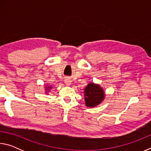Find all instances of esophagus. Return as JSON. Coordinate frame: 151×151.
<instances>
[{
    "mask_svg": "<svg viewBox=\"0 0 151 151\" xmlns=\"http://www.w3.org/2000/svg\"><path fill=\"white\" fill-rule=\"evenodd\" d=\"M65 83L66 84V85L70 86L71 85V83H72V81H71V80L69 78H66L65 79Z\"/></svg>",
    "mask_w": 151,
    "mask_h": 151,
    "instance_id": "obj_1",
    "label": "esophagus"
}]
</instances>
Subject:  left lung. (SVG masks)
Instances as JSON below:
<instances>
[{
	"mask_svg": "<svg viewBox=\"0 0 151 151\" xmlns=\"http://www.w3.org/2000/svg\"><path fill=\"white\" fill-rule=\"evenodd\" d=\"M85 100L86 106L94 107L100 104L104 99V93L100 86L89 83L85 88Z\"/></svg>",
	"mask_w": 151,
	"mask_h": 151,
	"instance_id": "left-lung-1",
	"label": "left lung"
}]
</instances>
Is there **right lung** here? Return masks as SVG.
Here are the masks:
<instances>
[{
    "label": "right lung",
    "mask_w": 151,
    "mask_h": 151,
    "mask_svg": "<svg viewBox=\"0 0 151 151\" xmlns=\"http://www.w3.org/2000/svg\"><path fill=\"white\" fill-rule=\"evenodd\" d=\"M50 88H52V87H51V86H47V90L48 91V89Z\"/></svg>",
    "instance_id": "obj_1"
}]
</instances>
